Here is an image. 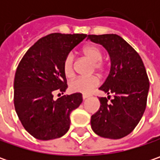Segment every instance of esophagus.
<instances>
[{
    "instance_id": "1",
    "label": "esophagus",
    "mask_w": 160,
    "mask_h": 160,
    "mask_svg": "<svg viewBox=\"0 0 160 160\" xmlns=\"http://www.w3.org/2000/svg\"><path fill=\"white\" fill-rule=\"evenodd\" d=\"M90 95L88 94H83V100H85V99H87V98H89Z\"/></svg>"
}]
</instances>
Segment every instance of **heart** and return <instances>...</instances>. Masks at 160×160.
Here are the masks:
<instances>
[{
  "mask_svg": "<svg viewBox=\"0 0 160 160\" xmlns=\"http://www.w3.org/2000/svg\"><path fill=\"white\" fill-rule=\"evenodd\" d=\"M83 53L93 62V68L97 71H102L103 68L102 63V52L101 49L96 45L89 44L83 48ZM63 71L66 77H71L74 75V55L68 53L63 61ZM100 83L99 78L95 76L91 77H81L74 79L70 83V88L72 91L88 94Z\"/></svg>",
  "mask_w": 160,
  "mask_h": 160,
  "instance_id": "heart-1",
  "label": "heart"
}]
</instances>
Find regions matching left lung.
I'll list each match as a JSON object with an SVG mask.
<instances>
[{"mask_svg": "<svg viewBox=\"0 0 160 160\" xmlns=\"http://www.w3.org/2000/svg\"><path fill=\"white\" fill-rule=\"evenodd\" d=\"M110 58V71L99 88L108 98H99L101 107L91 118L92 131L101 137L120 139L128 135L144 113L150 89L143 62L136 51L118 34H89ZM109 94L114 97L110 101Z\"/></svg>", "mask_w": 160, "mask_h": 160, "instance_id": "obj_1", "label": "left lung"}]
</instances>
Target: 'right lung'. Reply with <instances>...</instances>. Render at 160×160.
Segmentation results:
<instances>
[{
	"label": "right lung",
	"mask_w": 160,
	"mask_h": 160,
	"mask_svg": "<svg viewBox=\"0 0 160 160\" xmlns=\"http://www.w3.org/2000/svg\"><path fill=\"white\" fill-rule=\"evenodd\" d=\"M87 35L53 33L30 47L20 60L14 79V106L22 126L34 138L48 141L63 136L70 113L83 102L76 92L53 99L68 88L63 61Z\"/></svg>",
	"instance_id": "1"
}]
</instances>
